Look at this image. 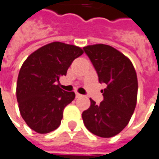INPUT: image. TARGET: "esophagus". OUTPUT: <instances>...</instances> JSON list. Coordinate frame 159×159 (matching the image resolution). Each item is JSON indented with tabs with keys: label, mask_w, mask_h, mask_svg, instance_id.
Returning <instances> with one entry per match:
<instances>
[{
	"label": "esophagus",
	"mask_w": 159,
	"mask_h": 159,
	"mask_svg": "<svg viewBox=\"0 0 159 159\" xmlns=\"http://www.w3.org/2000/svg\"><path fill=\"white\" fill-rule=\"evenodd\" d=\"M81 94H80V93H78V92H76V98H80V97H81Z\"/></svg>",
	"instance_id": "esophagus-1"
}]
</instances>
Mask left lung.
Segmentation results:
<instances>
[{"label": "left lung", "instance_id": "8db88e82", "mask_svg": "<svg viewBox=\"0 0 159 159\" xmlns=\"http://www.w3.org/2000/svg\"><path fill=\"white\" fill-rule=\"evenodd\" d=\"M100 83L106 84L103 100L96 104L91 98L88 110L82 113L85 128L103 138L116 135L128 124L135 109L138 80L131 61L121 52L106 44L84 47Z\"/></svg>", "mask_w": 159, "mask_h": 159}]
</instances>
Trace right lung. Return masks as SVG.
Instances as JSON below:
<instances>
[{
	"mask_svg": "<svg viewBox=\"0 0 159 159\" xmlns=\"http://www.w3.org/2000/svg\"><path fill=\"white\" fill-rule=\"evenodd\" d=\"M83 53L78 46L53 42L31 53L24 61L16 97L20 115L32 130L47 134L60 126L64 108L74 99L75 93L65 92L56 83Z\"/></svg>",
	"mask_w": 159,
	"mask_h": 159,
	"instance_id": "add662e5",
	"label": "right lung"
}]
</instances>
